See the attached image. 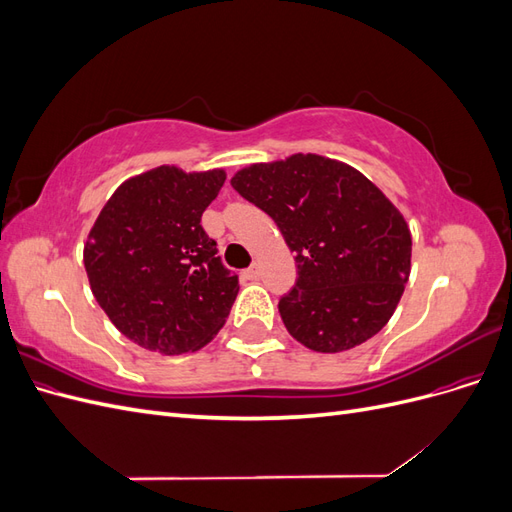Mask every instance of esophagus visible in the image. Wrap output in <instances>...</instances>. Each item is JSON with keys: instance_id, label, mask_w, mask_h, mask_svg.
<instances>
[{"instance_id": "34e87169", "label": "esophagus", "mask_w": 512, "mask_h": 512, "mask_svg": "<svg viewBox=\"0 0 512 512\" xmlns=\"http://www.w3.org/2000/svg\"><path fill=\"white\" fill-rule=\"evenodd\" d=\"M243 275H245V280H258L260 271H258V267H256V265H252L250 269H245V271H243Z\"/></svg>"}]
</instances>
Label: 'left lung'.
Returning <instances> with one entry per match:
<instances>
[{
	"instance_id": "obj_1",
	"label": "left lung",
	"mask_w": 512,
	"mask_h": 512,
	"mask_svg": "<svg viewBox=\"0 0 512 512\" xmlns=\"http://www.w3.org/2000/svg\"><path fill=\"white\" fill-rule=\"evenodd\" d=\"M230 185L271 215L297 254L299 277L277 305L297 342L342 352L389 322L410 277L412 237L404 215L359 170L299 153L247 166Z\"/></svg>"
}]
</instances>
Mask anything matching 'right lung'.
Segmentation results:
<instances>
[{"label": "right lung", "instance_id": "1", "mask_svg": "<svg viewBox=\"0 0 512 512\" xmlns=\"http://www.w3.org/2000/svg\"><path fill=\"white\" fill-rule=\"evenodd\" d=\"M224 170L160 166L121 183L85 243L96 301L134 344L162 354L200 350L218 335L239 292L200 226Z\"/></svg>", "mask_w": 512, "mask_h": 512}]
</instances>
